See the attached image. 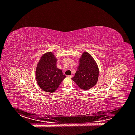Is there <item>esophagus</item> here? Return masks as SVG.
I'll use <instances>...</instances> for the list:
<instances>
[{"instance_id":"34e87169","label":"esophagus","mask_w":135,"mask_h":135,"mask_svg":"<svg viewBox=\"0 0 135 135\" xmlns=\"http://www.w3.org/2000/svg\"><path fill=\"white\" fill-rule=\"evenodd\" d=\"M68 77L69 78H71L73 77V76L72 75H69Z\"/></svg>"}]
</instances>
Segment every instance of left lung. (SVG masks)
Listing matches in <instances>:
<instances>
[{
    "instance_id": "obj_1",
    "label": "left lung",
    "mask_w": 135,
    "mask_h": 135,
    "mask_svg": "<svg viewBox=\"0 0 135 135\" xmlns=\"http://www.w3.org/2000/svg\"><path fill=\"white\" fill-rule=\"evenodd\" d=\"M77 71L71 79L79 88L88 90L95 86L98 79L99 69L93 57L84 52L79 60Z\"/></svg>"
}]
</instances>
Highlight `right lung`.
Wrapping results in <instances>:
<instances>
[{"mask_svg":"<svg viewBox=\"0 0 135 135\" xmlns=\"http://www.w3.org/2000/svg\"><path fill=\"white\" fill-rule=\"evenodd\" d=\"M57 59L51 52L40 58L36 70V79L43 90L53 93L66 77L62 70L56 66Z\"/></svg>","mask_w":135,"mask_h":135,"instance_id":"1","label":"right lung"}]
</instances>
